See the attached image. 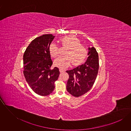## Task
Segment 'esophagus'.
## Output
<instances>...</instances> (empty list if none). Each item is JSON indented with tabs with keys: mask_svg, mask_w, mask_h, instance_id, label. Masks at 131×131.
<instances>
[{
	"mask_svg": "<svg viewBox=\"0 0 131 131\" xmlns=\"http://www.w3.org/2000/svg\"><path fill=\"white\" fill-rule=\"evenodd\" d=\"M59 71H60V73H62V72H63L64 71L63 70H62V69H59Z\"/></svg>",
	"mask_w": 131,
	"mask_h": 131,
	"instance_id": "obj_1",
	"label": "esophagus"
}]
</instances>
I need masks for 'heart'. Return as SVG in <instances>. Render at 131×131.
Listing matches in <instances>:
<instances>
[{"mask_svg": "<svg viewBox=\"0 0 131 131\" xmlns=\"http://www.w3.org/2000/svg\"><path fill=\"white\" fill-rule=\"evenodd\" d=\"M60 42L64 47L67 48L64 54L59 56L54 61V65L61 69L68 67L71 62L74 66H78L84 62L88 56L87 48L81 44V41L74 35H68L60 38ZM50 56L55 57L58 55L59 48L54 43L50 44L49 47Z\"/></svg>", "mask_w": 131, "mask_h": 131, "instance_id": "obj_1", "label": "heart"}]
</instances>
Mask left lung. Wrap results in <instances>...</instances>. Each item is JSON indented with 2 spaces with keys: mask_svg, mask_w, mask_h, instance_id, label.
<instances>
[{
  "mask_svg": "<svg viewBox=\"0 0 131 131\" xmlns=\"http://www.w3.org/2000/svg\"><path fill=\"white\" fill-rule=\"evenodd\" d=\"M88 50V57L84 64L66 71L69 75L67 90L75 97L81 96L91 89L98 72V53L94 47H89Z\"/></svg>",
  "mask_w": 131,
  "mask_h": 131,
  "instance_id": "1",
  "label": "left lung"
}]
</instances>
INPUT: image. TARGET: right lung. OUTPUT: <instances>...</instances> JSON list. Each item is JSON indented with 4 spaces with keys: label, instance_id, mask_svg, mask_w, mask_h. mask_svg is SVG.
I'll use <instances>...</instances> for the list:
<instances>
[{
    "label": "right lung",
    "instance_id": "1",
    "mask_svg": "<svg viewBox=\"0 0 131 131\" xmlns=\"http://www.w3.org/2000/svg\"><path fill=\"white\" fill-rule=\"evenodd\" d=\"M54 37L52 34H45L36 38L23 56L26 80L33 91L41 96H47L53 92L60 74L58 68L50 69L53 62L49 47Z\"/></svg>",
    "mask_w": 131,
    "mask_h": 131
}]
</instances>
